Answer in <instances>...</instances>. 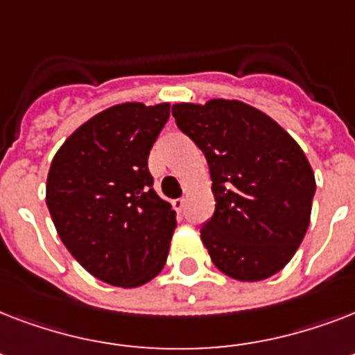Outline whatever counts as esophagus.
Returning <instances> with one entry per match:
<instances>
[{"mask_svg":"<svg viewBox=\"0 0 355 355\" xmlns=\"http://www.w3.org/2000/svg\"><path fill=\"white\" fill-rule=\"evenodd\" d=\"M171 206H173V210H175V211H182L184 206H186V199H184V197H180V199L171 200Z\"/></svg>","mask_w":355,"mask_h":355,"instance_id":"1","label":"esophagus"}]
</instances>
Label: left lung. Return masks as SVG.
Wrapping results in <instances>:
<instances>
[{
  "label": "left lung",
  "instance_id": "8db88e82",
  "mask_svg": "<svg viewBox=\"0 0 355 355\" xmlns=\"http://www.w3.org/2000/svg\"><path fill=\"white\" fill-rule=\"evenodd\" d=\"M178 128L205 153L216 211L200 239L217 269L258 282L289 263L308 232L315 175L300 145L241 101L177 103Z\"/></svg>",
  "mask_w": 355,
  "mask_h": 355
}]
</instances>
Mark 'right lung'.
I'll return each mask as SVG.
<instances>
[{"mask_svg": "<svg viewBox=\"0 0 355 355\" xmlns=\"http://www.w3.org/2000/svg\"><path fill=\"white\" fill-rule=\"evenodd\" d=\"M169 103H121L83 123L53 158L46 202L58 236L92 276L138 287L166 265L177 228L147 158Z\"/></svg>", "mask_w": 355, "mask_h": 355, "instance_id": "1", "label": "right lung"}]
</instances>
